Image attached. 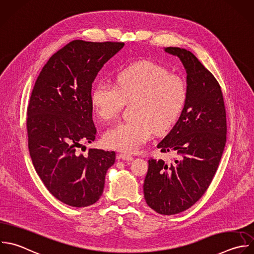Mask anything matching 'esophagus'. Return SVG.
Masks as SVG:
<instances>
[{"mask_svg": "<svg viewBox=\"0 0 254 254\" xmlns=\"http://www.w3.org/2000/svg\"><path fill=\"white\" fill-rule=\"evenodd\" d=\"M119 159L120 160H123V161H132L134 158L132 157V156H130V155H127V154H123V153H121V154H119Z\"/></svg>", "mask_w": 254, "mask_h": 254, "instance_id": "esophagus-1", "label": "esophagus"}]
</instances>
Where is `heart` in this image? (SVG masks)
<instances>
[{
	"label": "heart",
	"instance_id": "1",
	"mask_svg": "<svg viewBox=\"0 0 254 254\" xmlns=\"http://www.w3.org/2000/svg\"><path fill=\"white\" fill-rule=\"evenodd\" d=\"M188 98L186 81L159 64L142 61L123 68L115 84L100 81L91 95L98 117L115 120L125 102L135 101L131 121L122 122L105 133L112 149L135 153L158 131L169 129L181 116Z\"/></svg>",
	"mask_w": 254,
	"mask_h": 254
}]
</instances>
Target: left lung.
Wrapping results in <instances>:
<instances>
[{
	"label": "left lung",
	"mask_w": 254,
	"mask_h": 254,
	"mask_svg": "<svg viewBox=\"0 0 254 254\" xmlns=\"http://www.w3.org/2000/svg\"><path fill=\"white\" fill-rule=\"evenodd\" d=\"M164 51L182 62L188 98L177 123L157 145L178 158L171 165L150 159L143 188L147 204L171 215L190 208L210 185L225 146L226 117L220 86L200 62L185 49Z\"/></svg>",
	"instance_id": "left-lung-1"
}]
</instances>
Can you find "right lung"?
I'll return each mask as SVG.
<instances>
[{
  "mask_svg": "<svg viewBox=\"0 0 254 254\" xmlns=\"http://www.w3.org/2000/svg\"><path fill=\"white\" fill-rule=\"evenodd\" d=\"M124 43L72 41L43 67L28 107L30 155L50 192L64 203L83 207L102 195L107 170L115 163L114 151L89 149L95 140L91 88L99 70Z\"/></svg>",
  "mask_w": 254,
  "mask_h": 254,
  "instance_id": "1",
  "label": "right lung"
}]
</instances>
